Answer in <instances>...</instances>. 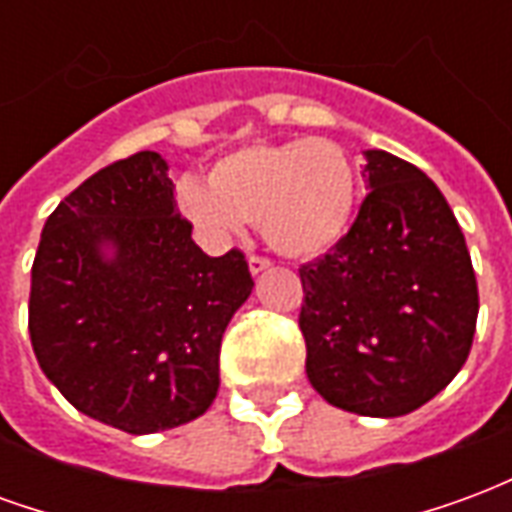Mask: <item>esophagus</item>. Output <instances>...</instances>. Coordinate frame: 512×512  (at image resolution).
I'll return each instance as SVG.
<instances>
[{
	"mask_svg": "<svg viewBox=\"0 0 512 512\" xmlns=\"http://www.w3.org/2000/svg\"><path fill=\"white\" fill-rule=\"evenodd\" d=\"M268 268H271V260H268V257H260V255L249 257V274H252V277L263 274V271H268Z\"/></svg>",
	"mask_w": 512,
	"mask_h": 512,
	"instance_id": "obj_1",
	"label": "esophagus"
}]
</instances>
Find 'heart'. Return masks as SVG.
Here are the masks:
<instances>
[{
	"mask_svg": "<svg viewBox=\"0 0 512 512\" xmlns=\"http://www.w3.org/2000/svg\"><path fill=\"white\" fill-rule=\"evenodd\" d=\"M178 208L205 238L230 241L257 222L274 252L310 260L348 233L359 200V172L332 139L255 142L219 158L208 183L183 178Z\"/></svg>",
	"mask_w": 512,
	"mask_h": 512,
	"instance_id": "1",
	"label": "heart"
}]
</instances>
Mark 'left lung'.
Returning a JSON list of instances; mask_svg holds the SVG:
<instances>
[{
    "label": "left lung",
    "mask_w": 512,
    "mask_h": 512,
    "mask_svg": "<svg viewBox=\"0 0 512 512\" xmlns=\"http://www.w3.org/2000/svg\"><path fill=\"white\" fill-rule=\"evenodd\" d=\"M370 194L329 255L299 268L307 378L332 406L403 417L458 376L477 326V279L433 180L365 150Z\"/></svg>",
    "instance_id": "1"
}]
</instances>
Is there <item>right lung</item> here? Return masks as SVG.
<instances>
[{"label":"right lung","mask_w":512,"mask_h":512,"mask_svg":"<svg viewBox=\"0 0 512 512\" xmlns=\"http://www.w3.org/2000/svg\"><path fill=\"white\" fill-rule=\"evenodd\" d=\"M156 150L109 164L51 213L32 263L29 337L73 408L134 436L202 417L219 345L255 282L191 241Z\"/></svg>","instance_id":"1"}]
</instances>
